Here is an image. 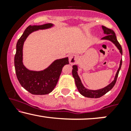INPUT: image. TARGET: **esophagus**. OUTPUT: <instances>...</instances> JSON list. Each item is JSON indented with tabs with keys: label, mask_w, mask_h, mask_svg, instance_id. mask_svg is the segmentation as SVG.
Wrapping results in <instances>:
<instances>
[{
	"label": "esophagus",
	"mask_w": 131,
	"mask_h": 131,
	"mask_svg": "<svg viewBox=\"0 0 131 131\" xmlns=\"http://www.w3.org/2000/svg\"><path fill=\"white\" fill-rule=\"evenodd\" d=\"M78 59V57L75 54H71L69 56V61H70V63L71 64H74L77 62Z\"/></svg>",
	"instance_id": "1"
}]
</instances>
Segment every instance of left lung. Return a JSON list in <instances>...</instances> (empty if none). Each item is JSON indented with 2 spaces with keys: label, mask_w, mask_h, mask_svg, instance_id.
<instances>
[{
  "label": "left lung",
  "mask_w": 131,
  "mask_h": 131,
  "mask_svg": "<svg viewBox=\"0 0 131 131\" xmlns=\"http://www.w3.org/2000/svg\"><path fill=\"white\" fill-rule=\"evenodd\" d=\"M102 29L103 30V32L105 34V36L103 37V38L101 39V40H106L111 41L112 43H113L115 45V46L116 47L117 49L119 50L120 53L121 54V55H123V50H122V47H121V45L119 44V43L118 42V40L116 39V34L115 32L113 31L112 29L107 28L106 27L104 26H102ZM121 64H122V58L120 60V63H119V67L118 71H117L116 73L114 78V80L111 82L110 84H109L108 85H106L105 88L100 89L97 90H91L85 88L84 85L82 84L81 80L79 78V75H78V65L75 64V65L73 66V70H72V74H73V78L74 79L75 84H76V87L78 91L79 92V93L82 95L84 96L85 97H88V98H99V97H101L102 96H103V95L109 92L113 88L114 85H115L116 82L117 78H118L119 72L120 69H121Z\"/></svg>",
  "instance_id": "8db88e82"
}]
</instances>
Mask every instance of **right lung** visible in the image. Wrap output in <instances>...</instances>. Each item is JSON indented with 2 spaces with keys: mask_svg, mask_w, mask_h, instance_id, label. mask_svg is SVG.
Masks as SVG:
<instances>
[{
  "mask_svg": "<svg viewBox=\"0 0 131 131\" xmlns=\"http://www.w3.org/2000/svg\"><path fill=\"white\" fill-rule=\"evenodd\" d=\"M53 26L52 23L29 26L16 43L14 60L16 77L23 88L32 94L46 95L50 93L56 86L63 67L69 64L68 57H66L55 60L44 70L32 71L26 68L23 63V45L28 36L34 31L49 29Z\"/></svg>",
  "mask_w": 131,
  "mask_h": 131,
  "instance_id": "add662e5",
  "label": "right lung"
}]
</instances>
